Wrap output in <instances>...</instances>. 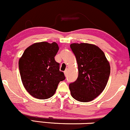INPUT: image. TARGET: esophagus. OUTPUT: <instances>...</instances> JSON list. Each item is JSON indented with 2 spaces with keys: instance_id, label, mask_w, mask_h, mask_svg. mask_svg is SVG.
I'll list each match as a JSON object with an SVG mask.
<instances>
[{
  "instance_id": "34e87169",
  "label": "esophagus",
  "mask_w": 130,
  "mask_h": 130,
  "mask_svg": "<svg viewBox=\"0 0 130 130\" xmlns=\"http://www.w3.org/2000/svg\"><path fill=\"white\" fill-rule=\"evenodd\" d=\"M64 73L65 76H67V73H68V69H66V70H65V71L64 72Z\"/></svg>"
}]
</instances>
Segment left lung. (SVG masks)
<instances>
[{
  "mask_svg": "<svg viewBox=\"0 0 130 130\" xmlns=\"http://www.w3.org/2000/svg\"><path fill=\"white\" fill-rule=\"evenodd\" d=\"M70 46L78 68V78L69 84L70 93L78 101H91L106 87L110 74L109 62L103 51L94 44L72 43Z\"/></svg>",
  "mask_w": 130,
  "mask_h": 130,
  "instance_id": "1",
  "label": "left lung"
}]
</instances>
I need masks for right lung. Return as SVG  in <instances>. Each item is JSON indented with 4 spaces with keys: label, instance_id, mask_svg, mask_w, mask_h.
I'll return each mask as SVG.
<instances>
[{
    "label": "right lung",
    "instance_id": "1",
    "mask_svg": "<svg viewBox=\"0 0 130 130\" xmlns=\"http://www.w3.org/2000/svg\"><path fill=\"white\" fill-rule=\"evenodd\" d=\"M59 50L57 43H36L24 51L19 61L22 83L29 93L37 99L52 97L60 81L65 79L60 64L54 57Z\"/></svg>",
    "mask_w": 130,
    "mask_h": 130
}]
</instances>
